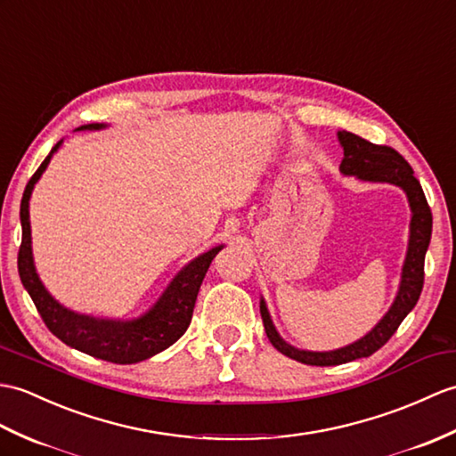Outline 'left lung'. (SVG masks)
Listing matches in <instances>:
<instances>
[{
	"label": "left lung",
	"instance_id": "obj_1",
	"mask_svg": "<svg viewBox=\"0 0 456 456\" xmlns=\"http://www.w3.org/2000/svg\"><path fill=\"white\" fill-rule=\"evenodd\" d=\"M338 142H340L344 150L340 173L344 176H355L362 183H383L398 186L408 198L411 217L408 250L404 264H402L396 297L393 305L388 306V311L383 314V319L365 336L359 338V340L344 347L328 349V352H311V349L295 347L280 336L276 326H273L266 301H264V297L260 299L264 330H266L272 346L283 355L295 359V362L319 367L342 365L359 357H369L390 340V336L396 332L400 322L406 319V314L414 309L419 299L423 288V260H426L433 225L426 194H423L421 184L418 183L414 171H411V167L406 163L404 157L395 151L393 147L375 145L352 132H338Z\"/></svg>",
	"mask_w": 456,
	"mask_h": 456
}]
</instances>
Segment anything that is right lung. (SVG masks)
Returning <instances> with one entry per match:
<instances>
[{
	"label": "right lung",
	"mask_w": 456,
	"mask_h": 456,
	"mask_svg": "<svg viewBox=\"0 0 456 456\" xmlns=\"http://www.w3.org/2000/svg\"><path fill=\"white\" fill-rule=\"evenodd\" d=\"M109 124H85L79 126L77 132L83 130H104ZM63 140H60L48 157L42 161L38 171L28 180L25 188L23 200H20V227H23V240L19 248V276L28 291L30 299L37 305L42 321L48 326V330L54 334L63 344L76 347L79 352L93 355L104 362L130 365L150 359L155 354L163 352L168 346H173L180 336L186 332V328L192 321L194 305L202 285L206 272L211 260L225 245H217L196 258L184 264L176 272V276L168 281L165 291L159 295V299L142 313L128 321L120 319H97V316L81 314L68 309L61 303L52 297L50 291L42 283L33 256V237H30V216L28 202L33 196L35 184L40 180L42 173L50 165V159L60 150Z\"/></svg>",
	"instance_id": "add662e5"
}]
</instances>
